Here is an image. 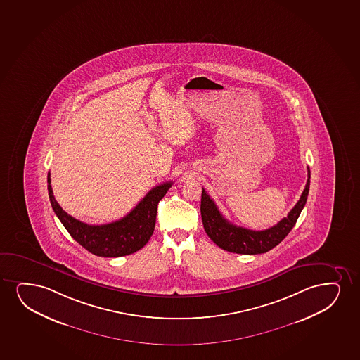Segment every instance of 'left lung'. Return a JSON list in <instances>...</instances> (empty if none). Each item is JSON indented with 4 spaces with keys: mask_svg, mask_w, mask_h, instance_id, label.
Returning a JSON list of instances; mask_svg holds the SVG:
<instances>
[{
    "mask_svg": "<svg viewBox=\"0 0 360 360\" xmlns=\"http://www.w3.org/2000/svg\"><path fill=\"white\" fill-rule=\"evenodd\" d=\"M310 185V170L308 168V180L300 200L292 208L286 218L278 221L273 228L255 231L250 229L236 226L224 218L219 212L214 200L210 195L202 190L200 198V215L207 235L214 242L217 246L224 250L238 253V255H260L268 250H273L280 242L288 235L292 228L295 226L300 212L304 208L305 202L308 198Z\"/></svg>",
    "mask_w": 360,
    "mask_h": 360,
    "instance_id": "1",
    "label": "left lung"
}]
</instances>
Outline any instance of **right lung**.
Returning <instances> with one entry per match:
<instances>
[{"mask_svg":"<svg viewBox=\"0 0 360 360\" xmlns=\"http://www.w3.org/2000/svg\"><path fill=\"white\" fill-rule=\"evenodd\" d=\"M47 182L51 205L70 236L92 255L110 258L131 255L145 246L155 231L158 203L173 185V181H168L153 187L128 215L117 221L89 225L62 210L53 196L50 173Z\"/></svg>","mask_w":360,"mask_h":360,"instance_id":"obj_1","label":"right lung"}]
</instances>
